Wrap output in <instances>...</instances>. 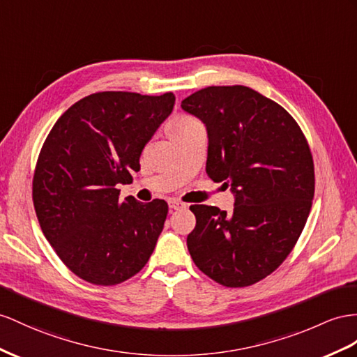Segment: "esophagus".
Instances as JSON below:
<instances>
[{
  "label": "esophagus",
  "mask_w": 357,
  "mask_h": 357,
  "mask_svg": "<svg viewBox=\"0 0 357 357\" xmlns=\"http://www.w3.org/2000/svg\"><path fill=\"white\" fill-rule=\"evenodd\" d=\"M169 208L170 209H184V208H187V205L184 204V202H179V200H170L169 202Z\"/></svg>",
  "instance_id": "34e87169"
}]
</instances>
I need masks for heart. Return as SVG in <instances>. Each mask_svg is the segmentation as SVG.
<instances>
[{"mask_svg":"<svg viewBox=\"0 0 357 357\" xmlns=\"http://www.w3.org/2000/svg\"><path fill=\"white\" fill-rule=\"evenodd\" d=\"M199 123L196 119L193 117H188V116H181V117H175L173 121L169 123V132L170 135H175V134H179L182 131L188 130L190 126H193Z\"/></svg>","mask_w":357,"mask_h":357,"instance_id":"obj_1","label":"heart"}]
</instances>
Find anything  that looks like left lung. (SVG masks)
<instances>
[{"instance_id": "obj_1", "label": "left lung", "mask_w": 357, "mask_h": 357, "mask_svg": "<svg viewBox=\"0 0 357 357\" xmlns=\"http://www.w3.org/2000/svg\"><path fill=\"white\" fill-rule=\"evenodd\" d=\"M206 128V175L225 182L232 213L191 205L187 248L200 271L225 287H249L285 261L312 206L314 161L285 108L245 86H213L181 102Z\"/></svg>"}]
</instances>
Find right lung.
I'll return each mask as SVG.
<instances>
[{"label":"right lung","instance_id":"obj_1","mask_svg":"<svg viewBox=\"0 0 357 357\" xmlns=\"http://www.w3.org/2000/svg\"><path fill=\"white\" fill-rule=\"evenodd\" d=\"M175 95L100 91L63 113L43 143L33 202L43 235L78 278L116 285L139 273L157 245L169 206L119 200L140 155L170 116Z\"/></svg>","mask_w":357,"mask_h":357}]
</instances>
